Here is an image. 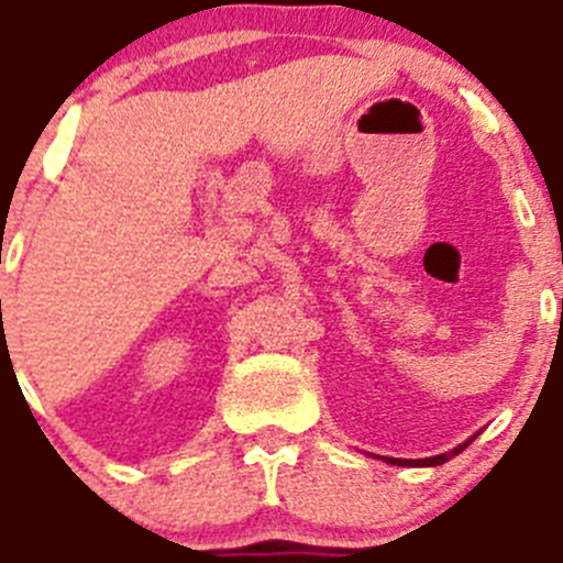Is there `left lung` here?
<instances>
[{"mask_svg":"<svg viewBox=\"0 0 563 563\" xmlns=\"http://www.w3.org/2000/svg\"><path fill=\"white\" fill-rule=\"evenodd\" d=\"M467 443H471V440H467ZM467 443L456 445V449H454V451H449V454L427 456V460H390V456H385V462H387V465H398V467H434V465H443V462L454 460L456 454H462V451H465V445H467Z\"/></svg>","mask_w":563,"mask_h":563,"instance_id":"obj_1","label":"left lung"}]
</instances>
